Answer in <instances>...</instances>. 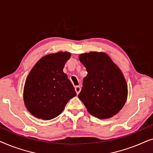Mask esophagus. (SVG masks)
Returning <instances> with one entry per match:
<instances>
[{"label":"esophagus","mask_w":153,"mask_h":153,"mask_svg":"<svg viewBox=\"0 0 153 153\" xmlns=\"http://www.w3.org/2000/svg\"><path fill=\"white\" fill-rule=\"evenodd\" d=\"M75 91H76V93L77 95L79 93V92L81 91V87L80 86H76L75 87Z\"/></svg>","instance_id":"1"}]
</instances>
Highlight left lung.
<instances>
[{
  "label": "left lung",
  "mask_w": 153,
  "mask_h": 153,
  "mask_svg": "<svg viewBox=\"0 0 153 153\" xmlns=\"http://www.w3.org/2000/svg\"><path fill=\"white\" fill-rule=\"evenodd\" d=\"M79 58L88 74L83 79L78 97L96 118L115 116L123 107L127 97L123 73L104 53L90 52L81 54Z\"/></svg>",
  "instance_id": "obj_1"
}]
</instances>
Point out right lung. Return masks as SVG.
I'll list each match as a JSON object with an SVG mask.
<instances>
[{
    "mask_svg": "<svg viewBox=\"0 0 153 153\" xmlns=\"http://www.w3.org/2000/svg\"><path fill=\"white\" fill-rule=\"evenodd\" d=\"M70 56L68 52L49 54L42 58L29 73L24 85V103L36 118H56L69 100L76 95L74 86L62 71Z\"/></svg>",
    "mask_w": 153,
    "mask_h": 153,
    "instance_id": "add662e5",
    "label": "right lung"
}]
</instances>
